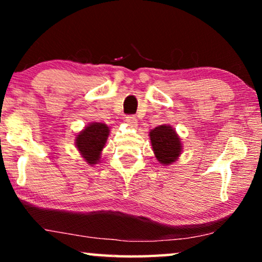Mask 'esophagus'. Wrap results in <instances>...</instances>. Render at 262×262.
<instances>
[{
	"label": "esophagus",
	"instance_id": "1",
	"mask_svg": "<svg viewBox=\"0 0 262 262\" xmlns=\"http://www.w3.org/2000/svg\"><path fill=\"white\" fill-rule=\"evenodd\" d=\"M125 121H126L127 124L132 125V126H136L137 125V118H136V116H126L125 117Z\"/></svg>",
	"mask_w": 262,
	"mask_h": 262
}]
</instances>
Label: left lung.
I'll return each mask as SVG.
<instances>
[{"label":"left lung","instance_id":"8db88e82","mask_svg":"<svg viewBox=\"0 0 262 262\" xmlns=\"http://www.w3.org/2000/svg\"><path fill=\"white\" fill-rule=\"evenodd\" d=\"M150 141L156 159L162 164H170L181 154L180 138L167 125H161L150 131Z\"/></svg>","mask_w":262,"mask_h":262}]
</instances>
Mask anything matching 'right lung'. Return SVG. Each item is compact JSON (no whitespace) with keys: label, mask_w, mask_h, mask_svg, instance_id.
Masks as SVG:
<instances>
[{"label":"right lung","mask_w":262,"mask_h":262,"mask_svg":"<svg viewBox=\"0 0 262 262\" xmlns=\"http://www.w3.org/2000/svg\"><path fill=\"white\" fill-rule=\"evenodd\" d=\"M108 127L101 123H93L76 137V146L89 164H95L108 137Z\"/></svg>","instance_id":"obj_1"}]
</instances>
